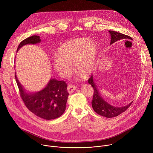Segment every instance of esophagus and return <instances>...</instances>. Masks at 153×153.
Returning a JSON list of instances; mask_svg holds the SVG:
<instances>
[{
  "mask_svg": "<svg viewBox=\"0 0 153 153\" xmlns=\"http://www.w3.org/2000/svg\"><path fill=\"white\" fill-rule=\"evenodd\" d=\"M76 89V86L75 85H73L72 84H69L68 85V87H67V90H68V92L69 93H73L75 90Z\"/></svg>",
  "mask_w": 153,
  "mask_h": 153,
  "instance_id": "1",
  "label": "esophagus"
}]
</instances>
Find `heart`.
<instances>
[{
	"label": "heart",
	"mask_w": 153,
	"mask_h": 153,
	"mask_svg": "<svg viewBox=\"0 0 153 153\" xmlns=\"http://www.w3.org/2000/svg\"><path fill=\"white\" fill-rule=\"evenodd\" d=\"M97 43L86 38L76 39L65 42L58 49V56L53 60V67L63 77H67L75 70L85 76L94 71L97 58Z\"/></svg>",
	"instance_id": "1"
}]
</instances>
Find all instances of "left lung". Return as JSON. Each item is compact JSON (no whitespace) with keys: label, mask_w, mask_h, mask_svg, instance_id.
I'll list each match as a JSON object with an SVG mask.
<instances>
[{"label":"left lung","mask_w":153,"mask_h":153,"mask_svg":"<svg viewBox=\"0 0 153 153\" xmlns=\"http://www.w3.org/2000/svg\"><path fill=\"white\" fill-rule=\"evenodd\" d=\"M109 33L111 34V43L110 44H113V43L121 40L123 39H131L132 38L123 34L114 31H109ZM88 82L91 85L92 87L94 89V94L93 97V100L91 102L92 106L94 111L102 116L107 117V118H112L119 116L122 113L125 112L127 109L132 104L133 102H131L126 106L123 107H114L106 102L101 97L97 86L94 83L93 75L88 79Z\"/></svg>","instance_id":"left-lung-1"}]
</instances>
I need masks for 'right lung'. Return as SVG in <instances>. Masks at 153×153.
Wrapping results in <instances>:
<instances>
[{
	"label": "right lung",
	"instance_id": "add662e5",
	"mask_svg": "<svg viewBox=\"0 0 153 153\" xmlns=\"http://www.w3.org/2000/svg\"><path fill=\"white\" fill-rule=\"evenodd\" d=\"M40 36H32L22 41L17 51L27 44H36L40 42ZM15 79L19 90L21 98L28 110L37 116L46 120L59 117L66 108L69 93L67 91V83L63 80L59 81L51 79L47 86L40 91L27 93L19 82L16 73Z\"/></svg>",
	"mask_w": 153,
	"mask_h": 153
}]
</instances>
